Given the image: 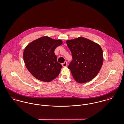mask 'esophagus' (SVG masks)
Returning <instances> with one entry per match:
<instances>
[{
    "label": "esophagus",
    "mask_w": 124,
    "mask_h": 124,
    "mask_svg": "<svg viewBox=\"0 0 124 124\" xmlns=\"http://www.w3.org/2000/svg\"><path fill=\"white\" fill-rule=\"evenodd\" d=\"M67 65H68V62L67 61H65L64 63H62V65L63 67H67Z\"/></svg>",
    "instance_id": "1"
}]
</instances>
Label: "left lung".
<instances>
[{"label": "left lung", "instance_id": "8db88e82", "mask_svg": "<svg viewBox=\"0 0 124 124\" xmlns=\"http://www.w3.org/2000/svg\"><path fill=\"white\" fill-rule=\"evenodd\" d=\"M72 60L68 66L79 83L88 82L99 72L103 64V52L98 44L83 37L66 41Z\"/></svg>", "mask_w": 124, "mask_h": 124}]
</instances>
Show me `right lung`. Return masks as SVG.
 <instances>
[{"mask_svg":"<svg viewBox=\"0 0 124 124\" xmlns=\"http://www.w3.org/2000/svg\"><path fill=\"white\" fill-rule=\"evenodd\" d=\"M62 44L60 39L43 37L27 45L23 52V60L26 68L34 77L49 82L58 76L62 66L57 62L54 52Z\"/></svg>","mask_w":124,"mask_h":124,"instance_id":"1","label":"right lung"}]
</instances>
